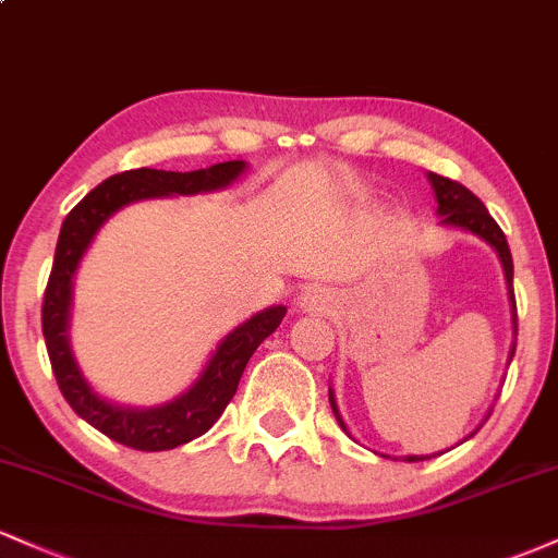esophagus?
Here are the masks:
<instances>
[{"label": "esophagus", "mask_w": 558, "mask_h": 558, "mask_svg": "<svg viewBox=\"0 0 558 558\" xmlns=\"http://www.w3.org/2000/svg\"><path fill=\"white\" fill-rule=\"evenodd\" d=\"M299 306L304 312H328L332 306V296L328 293V288L312 286V288H306L304 293H301Z\"/></svg>", "instance_id": "obj_1"}]
</instances>
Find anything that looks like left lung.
Instances as JSON below:
<instances>
[{"label": "left lung", "instance_id": "left-lung-1", "mask_svg": "<svg viewBox=\"0 0 558 558\" xmlns=\"http://www.w3.org/2000/svg\"><path fill=\"white\" fill-rule=\"evenodd\" d=\"M427 178H430L435 198H438V215L444 217V220H440V222H444V226L462 228V230H470V233L480 235V239L488 241L490 246L498 252V257H501L504 275H506V286H509V299H511V325H514V336H517L514 262H511V252H509V243H506L504 230L498 228V222L488 215L485 204L480 202V198L472 194L470 189H464L462 183L451 181V178H444V175H435V172H430V175H427ZM514 345L517 343H511L509 362H511V356H514ZM330 407H332V414H336L338 425H341L343 430H345L341 414H338L336 396H332V390H330ZM422 459H427V457H403V462H422Z\"/></svg>", "mask_w": 558, "mask_h": 558}]
</instances>
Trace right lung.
Wrapping results in <instances>:
<instances>
[{
    "mask_svg": "<svg viewBox=\"0 0 558 558\" xmlns=\"http://www.w3.org/2000/svg\"><path fill=\"white\" fill-rule=\"evenodd\" d=\"M243 170H246L243 159H230V162H217L213 168L194 172L151 168L118 172V175L96 185L94 191H88L62 222L54 265L49 272L41 306V330L44 341H47L49 362H52L57 386L73 407V412L99 433H105L107 438L128 448L168 451V448L183 446L207 433L239 390L243 369H246L257 345L283 323L286 306H267V310L248 317L246 323H241L235 330H230L215 349L213 360L207 362L202 375L194 380V386L172 401L149 409L120 407V403L94 393V388L88 386L73 360V351H70L68 319L70 301H73V275L99 228L125 204L175 194H209V191L228 189L230 183L239 181Z\"/></svg>",
    "mask_w": 558,
    "mask_h": 558,
    "instance_id": "right-lung-1",
    "label": "right lung"
}]
</instances>
